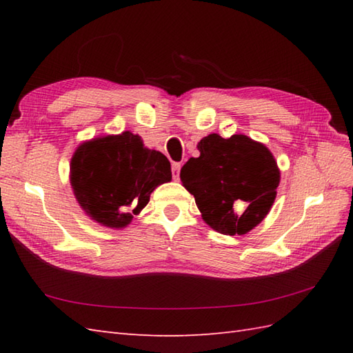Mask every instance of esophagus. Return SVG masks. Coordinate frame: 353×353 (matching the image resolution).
Returning <instances> with one entry per match:
<instances>
[{"label": "esophagus", "mask_w": 353, "mask_h": 353, "mask_svg": "<svg viewBox=\"0 0 353 353\" xmlns=\"http://www.w3.org/2000/svg\"><path fill=\"white\" fill-rule=\"evenodd\" d=\"M181 162H174L172 163V179H174V181H179V171H181Z\"/></svg>", "instance_id": "34e87169"}]
</instances>
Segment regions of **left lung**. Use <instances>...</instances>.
I'll list each match as a JSON object with an SVG mask.
<instances>
[{"instance_id":"left-lung-1","label":"left lung","mask_w":353,"mask_h":353,"mask_svg":"<svg viewBox=\"0 0 353 353\" xmlns=\"http://www.w3.org/2000/svg\"><path fill=\"white\" fill-rule=\"evenodd\" d=\"M199 157H190L181 181L203 220L224 235H243L265 219L276 199L281 172L270 150L234 134L212 133L199 142ZM243 203L244 208H238Z\"/></svg>"}]
</instances>
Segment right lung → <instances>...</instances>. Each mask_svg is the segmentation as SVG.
<instances>
[{"label": "right lung", "mask_w": 353, "mask_h": 353, "mask_svg": "<svg viewBox=\"0 0 353 353\" xmlns=\"http://www.w3.org/2000/svg\"><path fill=\"white\" fill-rule=\"evenodd\" d=\"M171 181L170 161L138 134L97 138L71 159V185L83 211L108 228H124L145 208L157 185Z\"/></svg>", "instance_id": "obj_1"}]
</instances>
